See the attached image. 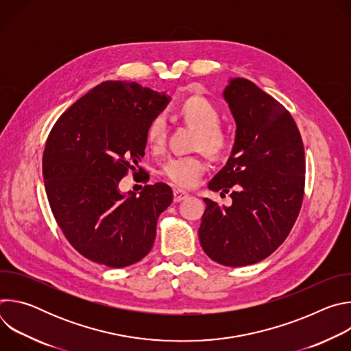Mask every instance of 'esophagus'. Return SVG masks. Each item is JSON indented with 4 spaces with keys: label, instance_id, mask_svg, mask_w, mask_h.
Here are the masks:
<instances>
[{
    "label": "esophagus",
    "instance_id": "esophagus-1",
    "mask_svg": "<svg viewBox=\"0 0 351 351\" xmlns=\"http://www.w3.org/2000/svg\"><path fill=\"white\" fill-rule=\"evenodd\" d=\"M189 194L186 191H182V190H173V202L175 203H180L183 202L184 198H187Z\"/></svg>",
    "mask_w": 351,
    "mask_h": 351
}]
</instances>
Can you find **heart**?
Instances as JSON below:
<instances>
[{"label": "heart", "instance_id": "heart-1", "mask_svg": "<svg viewBox=\"0 0 351 351\" xmlns=\"http://www.w3.org/2000/svg\"><path fill=\"white\" fill-rule=\"evenodd\" d=\"M180 117L198 129L195 145L211 156H221L229 145L228 132L219 126L218 108L202 95H193L180 104ZM167 122L162 115H156L149 121L145 130V140L153 149H161L167 141ZM207 171V162L198 156L175 157L168 160L162 168V176L173 186L190 189L198 183Z\"/></svg>", "mask_w": 351, "mask_h": 351}]
</instances>
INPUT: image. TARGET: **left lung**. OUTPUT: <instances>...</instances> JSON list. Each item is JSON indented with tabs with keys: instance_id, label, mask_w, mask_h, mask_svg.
<instances>
[{
	"instance_id": "left-lung-1",
	"label": "left lung",
	"mask_w": 351,
	"mask_h": 351,
	"mask_svg": "<svg viewBox=\"0 0 351 351\" xmlns=\"http://www.w3.org/2000/svg\"><path fill=\"white\" fill-rule=\"evenodd\" d=\"M223 98L236 122V140L208 189L228 193L233 187L232 206L219 207L204 198L198 237L215 263L244 267L271 256L298 217L306 183L304 145L290 112L253 82L230 79Z\"/></svg>"
}]
</instances>
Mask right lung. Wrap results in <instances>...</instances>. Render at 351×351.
I'll use <instances>...</instances> for the list:
<instances>
[{
	"label": "right lung",
	"instance_id": "obj_1",
	"mask_svg": "<svg viewBox=\"0 0 351 351\" xmlns=\"http://www.w3.org/2000/svg\"><path fill=\"white\" fill-rule=\"evenodd\" d=\"M168 103L164 93L136 82H103L48 134L43 176L49 207L66 240L93 263L123 268L153 248L158 217L173 199L171 187L145 184L136 195L118 184L134 173L147 126Z\"/></svg>",
	"mask_w": 351,
	"mask_h": 351
}]
</instances>
